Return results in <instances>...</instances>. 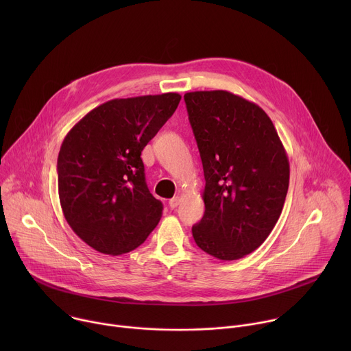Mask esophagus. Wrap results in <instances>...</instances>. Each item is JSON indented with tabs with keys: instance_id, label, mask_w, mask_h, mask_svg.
I'll return each instance as SVG.
<instances>
[{
	"instance_id": "1",
	"label": "esophagus",
	"mask_w": 351,
	"mask_h": 351,
	"mask_svg": "<svg viewBox=\"0 0 351 351\" xmlns=\"http://www.w3.org/2000/svg\"><path fill=\"white\" fill-rule=\"evenodd\" d=\"M180 202H182V194H178V195H175L173 198L169 199V207H171V208H175V207H178V206L180 204Z\"/></svg>"
}]
</instances>
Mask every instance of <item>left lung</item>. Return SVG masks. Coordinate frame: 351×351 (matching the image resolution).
I'll return each instance as SVG.
<instances>
[{
  "instance_id": "obj_1",
  "label": "left lung",
  "mask_w": 351,
  "mask_h": 351,
  "mask_svg": "<svg viewBox=\"0 0 351 351\" xmlns=\"http://www.w3.org/2000/svg\"><path fill=\"white\" fill-rule=\"evenodd\" d=\"M202 157L204 217L195 244L225 261L258 248L276 225L289 189V160L263 108L225 90L184 94Z\"/></svg>"
}]
</instances>
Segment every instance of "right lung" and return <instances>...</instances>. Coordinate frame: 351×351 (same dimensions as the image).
<instances>
[{"label": "right lung", "mask_w": 351, "mask_h": 351, "mask_svg": "<svg viewBox=\"0 0 351 351\" xmlns=\"http://www.w3.org/2000/svg\"><path fill=\"white\" fill-rule=\"evenodd\" d=\"M180 94L115 98L83 117L62 141L57 172L62 213L97 252L129 253L158 225L141 152L179 106Z\"/></svg>", "instance_id": "obj_1"}]
</instances>
